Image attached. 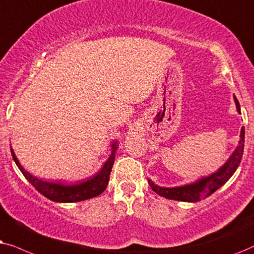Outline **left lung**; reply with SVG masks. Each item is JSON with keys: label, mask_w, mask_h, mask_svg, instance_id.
I'll list each match as a JSON object with an SVG mask.
<instances>
[{"label": "left lung", "mask_w": 254, "mask_h": 254, "mask_svg": "<svg viewBox=\"0 0 254 254\" xmlns=\"http://www.w3.org/2000/svg\"><path fill=\"white\" fill-rule=\"evenodd\" d=\"M236 107H237L238 113H241V107H239L238 100L235 97ZM244 139H245V130L244 127H242L241 131V140H239V145L236 148L235 152L229 158V160L225 162L223 166L219 168L217 172L212 173L209 177L201 178L194 184L181 186V187H174V188H166V187H159L155 184H153L151 180H148L152 190L157 192L158 195L166 197L168 200H175V201H184V202H197L202 200V198L208 197L212 192L221 188L230 178L232 177L236 170H237L239 164L242 161L243 151H244Z\"/></svg>", "instance_id": "8db88e82"}]
</instances>
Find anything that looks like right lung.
Wrapping results in <instances>:
<instances>
[{
	"label": "right lung",
	"mask_w": 254,
	"mask_h": 254,
	"mask_svg": "<svg viewBox=\"0 0 254 254\" xmlns=\"http://www.w3.org/2000/svg\"><path fill=\"white\" fill-rule=\"evenodd\" d=\"M111 146H113V152H111L109 159L104 162L103 167L101 168L99 173L94 175L93 178L88 179L87 181L80 182V184L72 186L43 181L40 180V179L33 177L32 174H30L28 171H25L22 165L19 164L18 159L16 158L11 147H10V150H11L12 158L13 160H15L17 166H18L19 171L22 172L26 180H28L40 194L44 195L51 201L70 203V202H79L88 200V198L95 197V196L102 194V192L106 190L108 182H109L111 168H113L115 161V153H116L117 150V141H114V144L111 145Z\"/></svg>",
	"instance_id": "1"
}]
</instances>
